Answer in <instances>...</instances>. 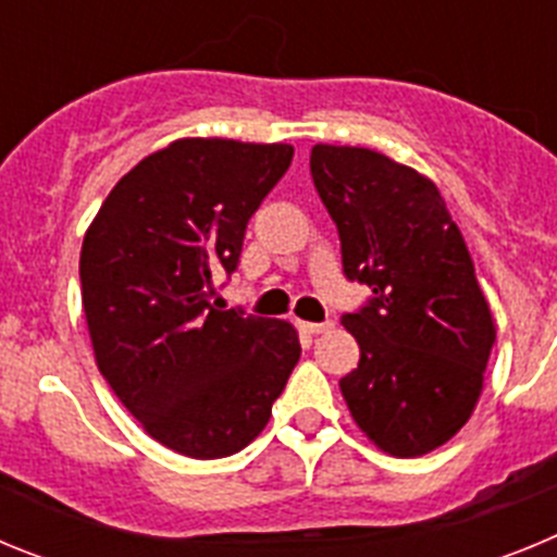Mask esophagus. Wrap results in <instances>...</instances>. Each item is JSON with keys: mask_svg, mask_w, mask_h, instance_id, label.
I'll return each instance as SVG.
<instances>
[{"mask_svg": "<svg viewBox=\"0 0 557 557\" xmlns=\"http://www.w3.org/2000/svg\"><path fill=\"white\" fill-rule=\"evenodd\" d=\"M332 326H334L332 321H326V323H301V329L307 334H323V332H329Z\"/></svg>", "mask_w": 557, "mask_h": 557, "instance_id": "34e87169", "label": "esophagus"}]
</instances>
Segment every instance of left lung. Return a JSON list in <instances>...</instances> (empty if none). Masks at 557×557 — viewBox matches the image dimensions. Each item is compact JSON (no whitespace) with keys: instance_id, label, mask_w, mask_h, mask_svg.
Segmentation results:
<instances>
[{"instance_id":"obj_1","label":"left lung","mask_w":557,"mask_h":557,"mask_svg":"<svg viewBox=\"0 0 557 557\" xmlns=\"http://www.w3.org/2000/svg\"><path fill=\"white\" fill-rule=\"evenodd\" d=\"M309 170L337 225L343 273L373 293L343 314L359 366L339 391L379 449L426 455L469 421L496 339L469 248L437 186L412 166L314 145Z\"/></svg>"}]
</instances>
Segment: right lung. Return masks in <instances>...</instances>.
Instances as JSON below:
<instances>
[{
  "instance_id": "1",
  "label": "right lung",
  "mask_w": 557,
  "mask_h": 557,
  "mask_svg": "<svg viewBox=\"0 0 557 557\" xmlns=\"http://www.w3.org/2000/svg\"><path fill=\"white\" fill-rule=\"evenodd\" d=\"M289 145L178 139L113 186L88 225L81 293L97 368L166 449L198 460L268 426L301 343L289 323L214 301Z\"/></svg>"
}]
</instances>
